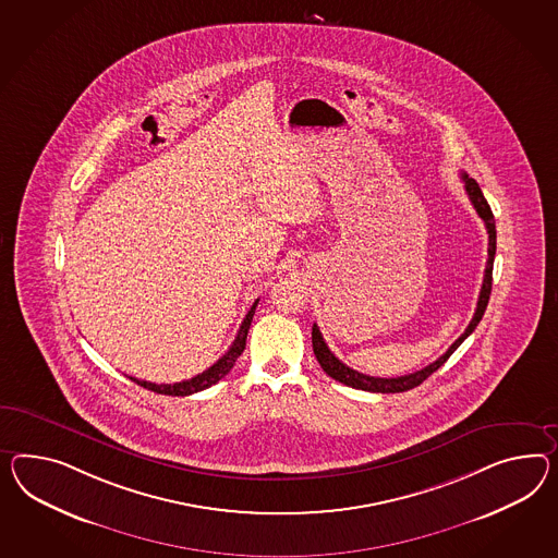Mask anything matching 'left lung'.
<instances>
[{
	"label": "left lung",
	"mask_w": 558,
	"mask_h": 558,
	"mask_svg": "<svg viewBox=\"0 0 558 558\" xmlns=\"http://www.w3.org/2000/svg\"><path fill=\"white\" fill-rule=\"evenodd\" d=\"M461 180L465 184V192L472 201L475 213L480 215V218L486 222L487 234H489V243H487V263H486V275H484V283H482V291H480V300H477V307H475V314H473L472 322L468 329L459 336L456 342L451 343V348L445 352L444 356L437 357L433 364L425 366L423 371L413 372V374H404V376H397V378H378V376H368V374H362V372L354 371L350 366H345L343 362H340L338 357L331 354V350L328 348V343L324 340L322 331L315 326L312 328V343H314V354L319 362V366L324 368V372L331 376L333 380L342 383L345 386H352L357 390H368V392H404V390H411L414 386L421 385L423 380H427L430 374L435 371H439L447 362V357L451 356L456 350H458L461 342L472 333L473 329L477 328V324L482 322L484 312H486L487 301H489V293H492V271H494V257H496V222H494V215H492V208L484 198V192L482 187L477 186V182L470 178L468 173L461 172Z\"/></svg>",
	"instance_id": "left-lung-1"
}]
</instances>
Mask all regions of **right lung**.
Here are the masks:
<instances>
[{
    "label": "right lung",
    "instance_id": "add662e5",
    "mask_svg": "<svg viewBox=\"0 0 558 558\" xmlns=\"http://www.w3.org/2000/svg\"><path fill=\"white\" fill-rule=\"evenodd\" d=\"M257 303L258 300L253 303V307L248 310V314L244 315L241 329H239L234 342L230 345L229 352L220 357L216 364H213L208 371L202 372V374L190 378V380L175 383V385H156V383H147V380H137V378H133V376H129V378L140 386H144L147 390H154V392H158V395H170V397H187V395L201 392L204 388L216 385L218 380H222V378L232 371L236 357L243 354L244 345H246V333H248V328H251V322H253V315H255V310H257Z\"/></svg>",
    "mask_w": 558,
    "mask_h": 558
}]
</instances>
